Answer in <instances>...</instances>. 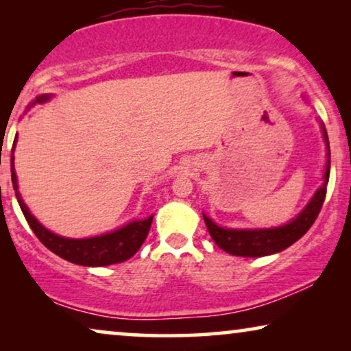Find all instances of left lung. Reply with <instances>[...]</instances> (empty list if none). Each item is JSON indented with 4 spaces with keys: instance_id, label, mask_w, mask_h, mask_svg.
<instances>
[{
    "instance_id": "obj_1",
    "label": "left lung",
    "mask_w": 351,
    "mask_h": 351,
    "mask_svg": "<svg viewBox=\"0 0 351 351\" xmlns=\"http://www.w3.org/2000/svg\"><path fill=\"white\" fill-rule=\"evenodd\" d=\"M321 132H323V138L326 143V166L323 174V184L311 199L306 203L304 209L295 215L291 222L280 227L271 228H225L220 227L214 222L213 219L203 214L206 227L210 238L217 244L220 249L225 252L232 254V256L239 257H263L271 256V254H278L294 244L297 239H300L304 234L308 232L311 225L318 217L321 206L324 203L326 198V189H328L329 182V172H330V150H329V138L328 132H326L324 123L319 121Z\"/></svg>"
}]
</instances>
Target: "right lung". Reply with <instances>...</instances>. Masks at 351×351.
I'll list each match as a JSON object with an SVG mask.
<instances>
[{"mask_svg": "<svg viewBox=\"0 0 351 351\" xmlns=\"http://www.w3.org/2000/svg\"><path fill=\"white\" fill-rule=\"evenodd\" d=\"M52 97V94H41L33 100L30 107L36 104H45ZM17 143V134L14 138L12 153H11V177L12 186L16 190V198L19 201L23 215H25L28 225L36 234L38 239L45 244V246L65 261L76 265L83 267H107L113 263H119L131 258L145 241L148 232H150L153 215L141 220H131L123 227H119L113 232L97 234V237L90 238H65L60 237L51 230H47L45 225L38 222L35 215L30 213L28 206L23 203L21 191H19L17 174L14 169V148Z\"/></svg>", "mask_w": 351, "mask_h": 351, "instance_id": "obj_1", "label": "right lung"}]
</instances>
